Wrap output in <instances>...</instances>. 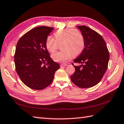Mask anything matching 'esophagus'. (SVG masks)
<instances>
[{
  "label": "esophagus",
  "mask_w": 124,
  "mask_h": 124,
  "mask_svg": "<svg viewBox=\"0 0 124 124\" xmlns=\"http://www.w3.org/2000/svg\"><path fill=\"white\" fill-rule=\"evenodd\" d=\"M66 66H67V64H61L60 65V67H66Z\"/></svg>",
  "instance_id": "34e87169"
}]
</instances>
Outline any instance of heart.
<instances>
[{
    "instance_id": "obj_1",
    "label": "heart",
    "mask_w": 124,
    "mask_h": 124,
    "mask_svg": "<svg viewBox=\"0 0 124 124\" xmlns=\"http://www.w3.org/2000/svg\"><path fill=\"white\" fill-rule=\"evenodd\" d=\"M55 38L48 36L46 40V47L51 53L57 50L59 44L62 45V51L52 55L54 61L64 63L70 59L72 55L81 54L85 46L84 37L81 33L75 28H70L57 31L54 33Z\"/></svg>"
}]
</instances>
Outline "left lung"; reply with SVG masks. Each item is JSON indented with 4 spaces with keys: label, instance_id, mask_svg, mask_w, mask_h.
<instances>
[{
    "label": "left lung",
    "instance_id": "1",
    "mask_svg": "<svg viewBox=\"0 0 124 124\" xmlns=\"http://www.w3.org/2000/svg\"><path fill=\"white\" fill-rule=\"evenodd\" d=\"M85 41V47L74 60L82 64L75 66L76 71L71 76L74 85L81 88H90L97 85L107 69L109 53L105 40L99 34L86 26H77Z\"/></svg>",
    "mask_w": 124,
    "mask_h": 124
}]
</instances>
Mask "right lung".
Wrapping results in <instances>:
<instances>
[{
	"label": "right lung",
	"mask_w": 124,
	"mask_h": 124,
	"mask_svg": "<svg viewBox=\"0 0 124 124\" xmlns=\"http://www.w3.org/2000/svg\"><path fill=\"white\" fill-rule=\"evenodd\" d=\"M54 29L39 26L21 37L14 55L16 71L22 81L35 90H42L52 82L60 65L54 62L46 47V40Z\"/></svg>",
	"instance_id": "1"
}]
</instances>
